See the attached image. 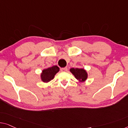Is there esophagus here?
Listing matches in <instances>:
<instances>
[{"instance_id": "1", "label": "esophagus", "mask_w": 128, "mask_h": 128, "mask_svg": "<svg viewBox=\"0 0 128 128\" xmlns=\"http://www.w3.org/2000/svg\"><path fill=\"white\" fill-rule=\"evenodd\" d=\"M62 70V72H66L68 70V68L66 67V68H62V70Z\"/></svg>"}]
</instances>
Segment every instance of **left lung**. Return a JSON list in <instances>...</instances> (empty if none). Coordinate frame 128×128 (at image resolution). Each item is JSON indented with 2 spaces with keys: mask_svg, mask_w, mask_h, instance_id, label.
<instances>
[{
  "mask_svg": "<svg viewBox=\"0 0 128 128\" xmlns=\"http://www.w3.org/2000/svg\"><path fill=\"white\" fill-rule=\"evenodd\" d=\"M70 71L73 74L75 78L80 83L84 82L88 78V73H87L86 70L83 68H71L70 70Z\"/></svg>",
  "mask_w": 128,
  "mask_h": 128,
  "instance_id": "1",
  "label": "left lung"
}]
</instances>
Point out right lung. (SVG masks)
<instances>
[{"label":"right lung","mask_w":128,"mask_h":128,"mask_svg":"<svg viewBox=\"0 0 128 128\" xmlns=\"http://www.w3.org/2000/svg\"><path fill=\"white\" fill-rule=\"evenodd\" d=\"M60 68L57 66H54L51 67L45 68L41 73V80L44 83H48L53 79L56 74L59 72Z\"/></svg>","instance_id":"add662e5"}]
</instances>
